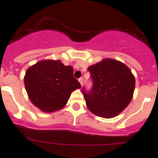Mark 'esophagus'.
I'll list each match as a JSON object with an SVG mask.
<instances>
[{"label": "esophagus", "instance_id": "obj_1", "mask_svg": "<svg viewBox=\"0 0 158 158\" xmlns=\"http://www.w3.org/2000/svg\"><path fill=\"white\" fill-rule=\"evenodd\" d=\"M80 84H81V85H83V82H84V79H83V77H80V78L78 79Z\"/></svg>", "mask_w": 158, "mask_h": 158}]
</instances>
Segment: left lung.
I'll return each instance as SVG.
<instances>
[{
	"mask_svg": "<svg viewBox=\"0 0 158 158\" xmlns=\"http://www.w3.org/2000/svg\"><path fill=\"white\" fill-rule=\"evenodd\" d=\"M92 88L82 92L90 112L101 118H110L121 113L131 102L135 79L131 70L121 62L104 59L87 68Z\"/></svg>",
	"mask_w": 158,
	"mask_h": 158,
	"instance_id": "obj_1",
	"label": "left lung"
}]
</instances>
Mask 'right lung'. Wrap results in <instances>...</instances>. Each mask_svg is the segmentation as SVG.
Listing matches in <instances>:
<instances>
[{"mask_svg": "<svg viewBox=\"0 0 158 158\" xmlns=\"http://www.w3.org/2000/svg\"><path fill=\"white\" fill-rule=\"evenodd\" d=\"M24 84L33 104L48 113L63 108L71 92L81 87L72 67L52 60H41L28 68Z\"/></svg>", "mask_w": 158, "mask_h": 158, "instance_id": "1", "label": "right lung"}]
</instances>
